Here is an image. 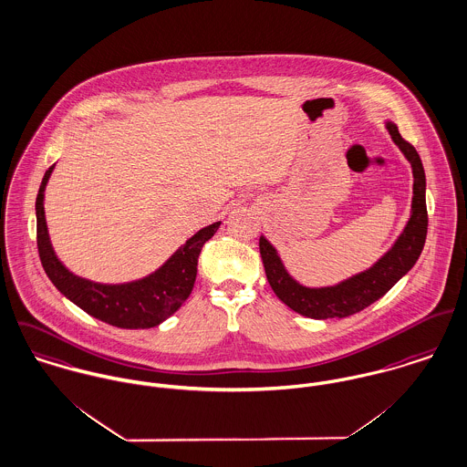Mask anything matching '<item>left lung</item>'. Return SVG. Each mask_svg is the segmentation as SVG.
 Returning <instances> with one entry per match:
<instances>
[{
	"instance_id": "1",
	"label": "left lung",
	"mask_w": 467,
	"mask_h": 467,
	"mask_svg": "<svg viewBox=\"0 0 467 467\" xmlns=\"http://www.w3.org/2000/svg\"><path fill=\"white\" fill-rule=\"evenodd\" d=\"M387 130L398 148L403 151L414 172V198H412V213L398 237L394 246L383 254L382 258L364 273L351 276L349 280L340 282L334 287L310 289L299 285L296 280L285 271L276 250L260 237L258 248L262 264L265 269L267 282L275 295L280 297L289 308L297 314L312 319H330V317H348L357 314L375 303L418 262L423 252L428 230V213H426V180H424L423 164L416 148L407 142L394 123H387Z\"/></svg>"
}]
</instances>
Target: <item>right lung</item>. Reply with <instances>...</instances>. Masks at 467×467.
Wrapping results in <instances>:
<instances>
[{
	"instance_id": "1",
	"label": "right lung",
	"mask_w": 467,
	"mask_h": 467,
	"mask_svg": "<svg viewBox=\"0 0 467 467\" xmlns=\"http://www.w3.org/2000/svg\"><path fill=\"white\" fill-rule=\"evenodd\" d=\"M53 168L55 166L44 172L36 202L37 248L47 278L64 296L69 297L88 316L112 327L151 328L166 321L192 293L198 273V256L221 223L202 228L161 269L142 280L121 285L94 284L67 271L51 248L44 217V189Z\"/></svg>"
}]
</instances>
